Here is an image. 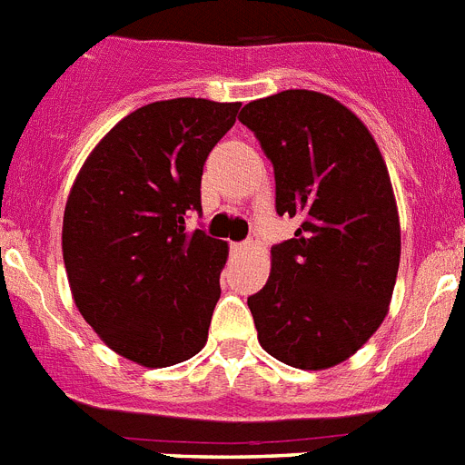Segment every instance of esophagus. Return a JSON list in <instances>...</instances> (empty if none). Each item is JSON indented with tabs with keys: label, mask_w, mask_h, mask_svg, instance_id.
Segmentation results:
<instances>
[{
	"label": "esophagus",
	"mask_w": 465,
	"mask_h": 465,
	"mask_svg": "<svg viewBox=\"0 0 465 465\" xmlns=\"http://www.w3.org/2000/svg\"><path fill=\"white\" fill-rule=\"evenodd\" d=\"M252 246V242H235V244H230V249H232V253H246Z\"/></svg>",
	"instance_id": "obj_1"
}]
</instances>
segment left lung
I'll return each mask as SVG.
<instances>
[{
    "label": "left lung",
    "instance_id": "obj_1",
    "mask_svg": "<svg viewBox=\"0 0 465 465\" xmlns=\"http://www.w3.org/2000/svg\"><path fill=\"white\" fill-rule=\"evenodd\" d=\"M274 167V207L298 216L272 246L268 283L249 310L258 342L286 365L326 371L384 322L398 262L396 197L375 139L356 114L314 90H283L242 109Z\"/></svg>",
    "mask_w": 465,
    "mask_h": 465
}]
</instances>
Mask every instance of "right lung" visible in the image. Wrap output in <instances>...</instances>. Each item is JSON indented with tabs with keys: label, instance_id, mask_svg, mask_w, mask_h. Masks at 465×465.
<instances>
[{
	"label": "right lung",
	"instance_id": "1",
	"mask_svg": "<svg viewBox=\"0 0 465 465\" xmlns=\"http://www.w3.org/2000/svg\"><path fill=\"white\" fill-rule=\"evenodd\" d=\"M240 102L176 97L106 133L67 197L63 256L81 316L116 354L167 368L207 342L228 244L186 230L207 155Z\"/></svg>",
	"mask_w": 465,
	"mask_h": 465
}]
</instances>
